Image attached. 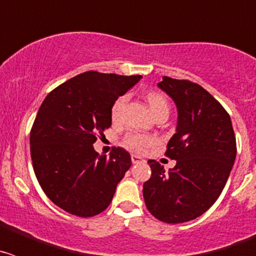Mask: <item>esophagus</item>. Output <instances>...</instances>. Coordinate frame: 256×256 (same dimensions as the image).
I'll use <instances>...</instances> for the list:
<instances>
[{
  "instance_id": "obj_1",
  "label": "esophagus",
  "mask_w": 256,
  "mask_h": 256,
  "mask_svg": "<svg viewBox=\"0 0 256 256\" xmlns=\"http://www.w3.org/2000/svg\"><path fill=\"white\" fill-rule=\"evenodd\" d=\"M130 159H132L133 164H138V162H144V159H142L141 156H140V155H136V154H133V155L130 156Z\"/></svg>"
}]
</instances>
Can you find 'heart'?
<instances>
[{"label":"heart","mask_w":256,"mask_h":256,"mask_svg":"<svg viewBox=\"0 0 256 256\" xmlns=\"http://www.w3.org/2000/svg\"><path fill=\"white\" fill-rule=\"evenodd\" d=\"M126 100L128 97L126 94L118 97L116 100L114 101L112 106V120H119L122 116V112H123L124 106H126ZM146 100H148V106H150V110L155 116H159V115H169V110H170V106H169L168 100L166 97L162 94L159 92H148L146 94ZM155 137L150 134H142V133H128V134L124 137V144L126 148H132L136 151H144V148H148V146L155 144Z\"/></svg>","instance_id":"heart-1"}]
</instances>
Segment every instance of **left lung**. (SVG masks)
Wrapping results in <instances>:
<instances>
[{
  "label": "left lung",
  "mask_w": 256,
  "mask_h": 256,
  "mask_svg": "<svg viewBox=\"0 0 256 256\" xmlns=\"http://www.w3.org/2000/svg\"><path fill=\"white\" fill-rule=\"evenodd\" d=\"M158 87L177 106V128L165 151L177 164L166 173L148 160L144 198L156 219L177 224L202 216L219 198L236 159V137L228 112L201 86L162 76Z\"/></svg>",
  "instance_id": "1"
}]
</instances>
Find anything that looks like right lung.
I'll return each mask as SVG.
<instances>
[{
  "label": "right lung",
  "mask_w": 256,
  "mask_h": 256,
  "mask_svg": "<svg viewBox=\"0 0 256 256\" xmlns=\"http://www.w3.org/2000/svg\"><path fill=\"white\" fill-rule=\"evenodd\" d=\"M86 72L50 92L30 130L36 177L47 198L73 216H94L110 205L118 183L132 165L130 152L110 156L94 148L112 126V106L141 79Z\"/></svg>",
  "instance_id": "1"
}]
</instances>
